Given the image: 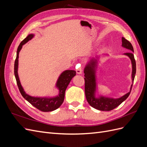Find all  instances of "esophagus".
<instances>
[{"instance_id":"esophagus-1","label":"esophagus","mask_w":147,"mask_h":147,"mask_svg":"<svg viewBox=\"0 0 147 147\" xmlns=\"http://www.w3.org/2000/svg\"><path fill=\"white\" fill-rule=\"evenodd\" d=\"M76 72H77V73L78 74H82V69L81 67L79 68V69H77L76 70Z\"/></svg>"}]
</instances>
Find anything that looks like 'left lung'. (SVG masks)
Listing matches in <instances>:
<instances>
[{"label": "left lung", "mask_w": 147, "mask_h": 147, "mask_svg": "<svg viewBox=\"0 0 147 147\" xmlns=\"http://www.w3.org/2000/svg\"><path fill=\"white\" fill-rule=\"evenodd\" d=\"M122 47L131 51L129 53H124V55L129 56L132 62V78L133 83L136 72V63L134 55H133L132 53L134 52V49H133L132 44L124 37H122ZM96 63L97 60L95 59H92L85 67L84 70V83H84V91H85L86 98L89 104L93 108L101 111H110L117 107L124 100H125L127 98L131 93L132 84L131 87L130 91L124 96L120 97V98L114 99L102 96H100L99 98H96L95 92L96 89V83L95 67L96 65Z\"/></svg>", "instance_id": "1"}]
</instances>
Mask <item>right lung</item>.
Returning a JSON list of instances; mask_svg holds the SVG:
<instances>
[{"label":"right lung","instance_id":"1","mask_svg":"<svg viewBox=\"0 0 147 147\" xmlns=\"http://www.w3.org/2000/svg\"><path fill=\"white\" fill-rule=\"evenodd\" d=\"M34 37L33 34H29L28 36L24 38L22 41L20 45L18 48L16 52V57L15 61V66H14V72L15 76L16 78V80L17 83V85L18 86L19 90L21 92V95L23 96L24 98L27 100L30 104H32L35 108H37L42 112H51L58 109L59 107L63 103L64 96H65V91L66 90L67 87L68 86L72 78L76 75V72L72 70H65L61 74L57 82L56 83V86L59 89V95L52 98H47V97H32L26 94L24 92L23 87L20 82V79L18 74V57L19 53L22 48V47L27 43L29 40Z\"/></svg>","mask_w":147,"mask_h":147}]
</instances>
